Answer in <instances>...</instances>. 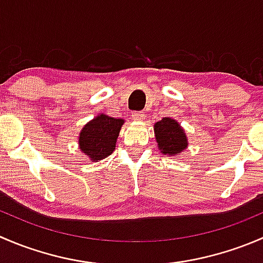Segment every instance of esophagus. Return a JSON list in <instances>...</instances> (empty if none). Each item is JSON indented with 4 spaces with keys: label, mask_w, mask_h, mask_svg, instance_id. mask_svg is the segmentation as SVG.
<instances>
[{
    "label": "esophagus",
    "mask_w": 263,
    "mask_h": 263,
    "mask_svg": "<svg viewBox=\"0 0 263 263\" xmlns=\"http://www.w3.org/2000/svg\"><path fill=\"white\" fill-rule=\"evenodd\" d=\"M145 115L142 110H137V112H132V119H135V121H142V119H145Z\"/></svg>",
    "instance_id": "1"
}]
</instances>
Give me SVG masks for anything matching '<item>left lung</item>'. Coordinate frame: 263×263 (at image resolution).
<instances>
[{
    "mask_svg": "<svg viewBox=\"0 0 263 263\" xmlns=\"http://www.w3.org/2000/svg\"><path fill=\"white\" fill-rule=\"evenodd\" d=\"M154 131H155L158 147L163 154L177 155L187 147V137L184 131L174 119L163 118L161 121L156 122Z\"/></svg>",
    "mask_w": 263,
    "mask_h": 263,
    "instance_id": "8db88e82",
    "label": "left lung"
}]
</instances>
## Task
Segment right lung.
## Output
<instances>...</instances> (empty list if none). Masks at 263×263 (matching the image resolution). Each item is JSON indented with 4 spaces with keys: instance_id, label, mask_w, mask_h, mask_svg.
<instances>
[{
    "instance_id": "1",
    "label": "right lung",
    "mask_w": 263,
    "mask_h": 263,
    "mask_svg": "<svg viewBox=\"0 0 263 263\" xmlns=\"http://www.w3.org/2000/svg\"><path fill=\"white\" fill-rule=\"evenodd\" d=\"M123 123V119L112 118L109 116L95 117L81 129L79 139L80 150L89 155L91 161L102 160L109 156L115 150L117 137Z\"/></svg>"
}]
</instances>
